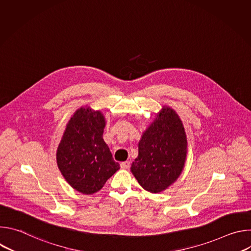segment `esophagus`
Segmentation results:
<instances>
[{
	"mask_svg": "<svg viewBox=\"0 0 251 251\" xmlns=\"http://www.w3.org/2000/svg\"><path fill=\"white\" fill-rule=\"evenodd\" d=\"M120 167H121V169H129L130 168V162L129 161H125V162H122L121 164H120Z\"/></svg>",
	"mask_w": 251,
	"mask_h": 251,
	"instance_id": "esophagus-1",
	"label": "esophagus"
}]
</instances>
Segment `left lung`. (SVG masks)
Returning a JSON list of instances; mask_svg holds the SVG:
<instances>
[{
  "instance_id": "left-lung-1",
  "label": "left lung",
  "mask_w": 251,
  "mask_h": 251,
  "mask_svg": "<svg viewBox=\"0 0 251 251\" xmlns=\"http://www.w3.org/2000/svg\"><path fill=\"white\" fill-rule=\"evenodd\" d=\"M187 155L188 138L183 121L173 108L164 105L142 133L131 172L143 189L161 193L181 176Z\"/></svg>"
}]
</instances>
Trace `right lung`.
<instances>
[{"label": "right lung", "instance_id": "1", "mask_svg": "<svg viewBox=\"0 0 251 251\" xmlns=\"http://www.w3.org/2000/svg\"><path fill=\"white\" fill-rule=\"evenodd\" d=\"M106 120L100 110L81 106L70 117L56 150L57 167L77 192L100 191L120 166L103 139Z\"/></svg>", "mask_w": 251, "mask_h": 251}]
</instances>
